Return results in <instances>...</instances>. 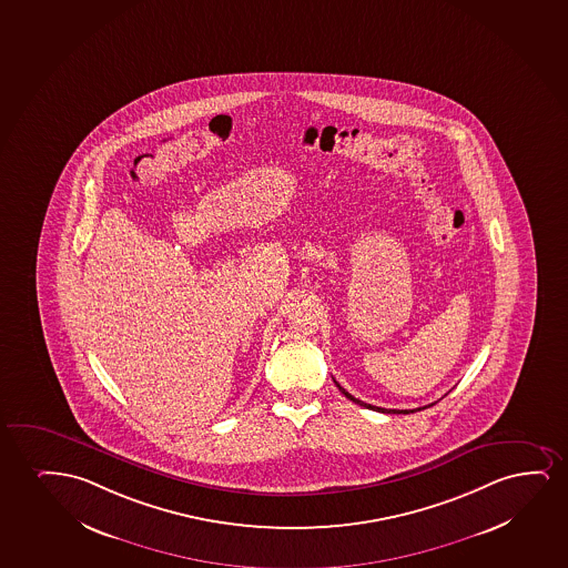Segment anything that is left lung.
Returning <instances> with one entry per match:
<instances>
[{"instance_id":"8db88e82","label":"left lung","mask_w":568,"mask_h":568,"mask_svg":"<svg viewBox=\"0 0 568 568\" xmlns=\"http://www.w3.org/2000/svg\"><path fill=\"white\" fill-rule=\"evenodd\" d=\"M335 385H337V387H339L341 393H343V395H345V397L348 398V400H353V403H356V405L366 406V408H372V410H377V413L408 414V413H416V410H422V408H427V406H420V408H414V410H395V408H389V410H387V408H379V406L366 405V403H362V400H358V398H354L353 395H351V393H348V390L343 389V387H341V385L337 384V382H335ZM432 405H435V403H432ZM432 405H429V406H432Z\"/></svg>"}]
</instances>
